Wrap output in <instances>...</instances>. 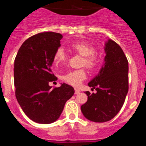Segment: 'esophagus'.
<instances>
[{
	"label": "esophagus",
	"mask_w": 146,
	"mask_h": 146,
	"mask_svg": "<svg viewBox=\"0 0 146 146\" xmlns=\"http://www.w3.org/2000/svg\"><path fill=\"white\" fill-rule=\"evenodd\" d=\"M80 92V91L79 89H77V88L74 89V94H78Z\"/></svg>",
	"instance_id": "1"
}]
</instances>
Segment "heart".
Segmentation results:
<instances>
[{
    "mask_svg": "<svg viewBox=\"0 0 146 146\" xmlns=\"http://www.w3.org/2000/svg\"><path fill=\"white\" fill-rule=\"evenodd\" d=\"M71 49L83 56L82 64L90 69H94L99 64V58L95 55L96 50L94 46L85 42H76L71 44ZM66 60V55L62 48L55 51L53 56L54 64L56 66L64 64ZM86 72L84 69L69 71L61 76L64 82L73 86H78L83 80L86 79Z\"/></svg>",
    "mask_w": 146,
    "mask_h": 146,
    "instance_id": "b5f03b06",
    "label": "heart"
}]
</instances>
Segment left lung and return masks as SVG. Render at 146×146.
<instances>
[{
  "label": "left lung",
  "mask_w": 146,
  "mask_h": 146,
  "mask_svg": "<svg viewBox=\"0 0 146 146\" xmlns=\"http://www.w3.org/2000/svg\"><path fill=\"white\" fill-rule=\"evenodd\" d=\"M105 57L99 74L88 82L96 94L86 91L88 101L81 111L88 120L103 123L120 111L129 90V64L119 45L112 39L104 44Z\"/></svg>",
  "instance_id": "1"
}]
</instances>
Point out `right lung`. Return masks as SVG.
<instances>
[{"label": "right lung", "instance_id": "right-lung-1", "mask_svg": "<svg viewBox=\"0 0 146 146\" xmlns=\"http://www.w3.org/2000/svg\"><path fill=\"white\" fill-rule=\"evenodd\" d=\"M60 33L44 32L23 42L15 60V95L27 116L38 123L57 121L64 105L74 94V88L63 83L52 89L49 82L56 77L52 73L55 51L60 47Z\"/></svg>", "mask_w": 146, "mask_h": 146}]
</instances>
